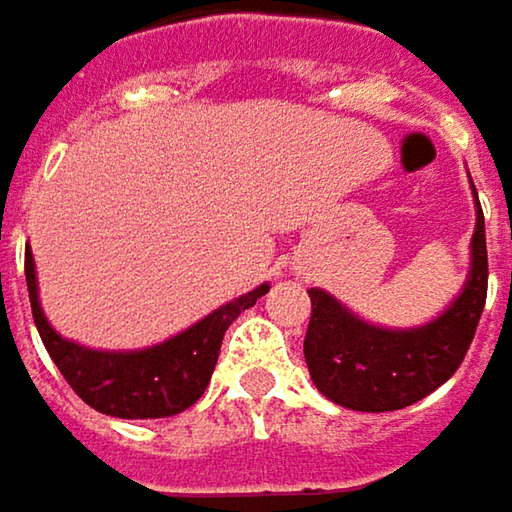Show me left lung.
I'll return each mask as SVG.
<instances>
[{"label": "left lung", "mask_w": 512, "mask_h": 512, "mask_svg": "<svg viewBox=\"0 0 512 512\" xmlns=\"http://www.w3.org/2000/svg\"><path fill=\"white\" fill-rule=\"evenodd\" d=\"M486 281V231L483 210H477L465 290L424 329L388 332L367 326L329 293L308 290L311 323L305 332V361L314 385L338 406L356 412H394L424 400L457 373L468 353L486 305Z\"/></svg>", "instance_id": "1"}]
</instances>
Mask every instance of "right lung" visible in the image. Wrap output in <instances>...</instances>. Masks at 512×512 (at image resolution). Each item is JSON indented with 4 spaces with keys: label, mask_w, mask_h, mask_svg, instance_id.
<instances>
[{
    "label": "right lung",
    "mask_w": 512,
    "mask_h": 512,
    "mask_svg": "<svg viewBox=\"0 0 512 512\" xmlns=\"http://www.w3.org/2000/svg\"><path fill=\"white\" fill-rule=\"evenodd\" d=\"M26 284L32 317L47 353L67 385L97 412L115 418H168L189 409L207 388L228 326L269 290H257L222 305L183 335L145 353H94L55 335L41 314L35 260L26 252Z\"/></svg>",
    "instance_id": "1"
}]
</instances>
